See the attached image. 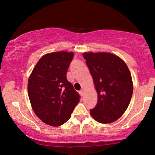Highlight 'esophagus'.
I'll list each match as a JSON object with an SVG mask.
<instances>
[{"mask_svg": "<svg viewBox=\"0 0 155 155\" xmlns=\"http://www.w3.org/2000/svg\"><path fill=\"white\" fill-rule=\"evenodd\" d=\"M79 93H80V94L81 96H83L84 95V90H81L80 91H79Z\"/></svg>", "mask_w": 155, "mask_h": 155, "instance_id": "1", "label": "esophagus"}]
</instances>
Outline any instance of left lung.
Returning a JSON list of instances; mask_svg holds the SVG:
<instances>
[{
	"label": "left lung",
	"instance_id": "obj_1",
	"mask_svg": "<svg viewBox=\"0 0 155 155\" xmlns=\"http://www.w3.org/2000/svg\"><path fill=\"white\" fill-rule=\"evenodd\" d=\"M98 94L96 107L90 110L98 122L109 124L118 120L128 108L133 91L130 72L126 63L110 52H84Z\"/></svg>",
	"mask_w": 155,
	"mask_h": 155
}]
</instances>
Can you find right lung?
Listing matches in <instances>:
<instances>
[{
  "label": "right lung",
  "mask_w": 155,
  "mask_h": 155,
  "mask_svg": "<svg viewBox=\"0 0 155 155\" xmlns=\"http://www.w3.org/2000/svg\"><path fill=\"white\" fill-rule=\"evenodd\" d=\"M72 52L44 54L34 67L28 81V95L35 115L45 124L59 127L71 117L79 95L67 80Z\"/></svg>",
  "instance_id": "obj_1"
}]
</instances>
